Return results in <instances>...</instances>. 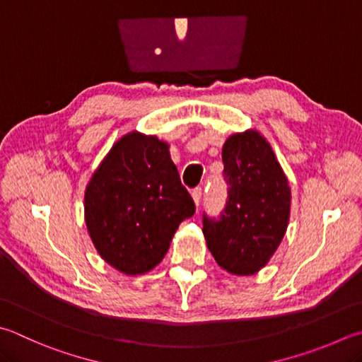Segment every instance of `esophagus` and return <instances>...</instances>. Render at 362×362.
<instances>
[{
    "label": "esophagus",
    "instance_id": "34e87169",
    "mask_svg": "<svg viewBox=\"0 0 362 362\" xmlns=\"http://www.w3.org/2000/svg\"><path fill=\"white\" fill-rule=\"evenodd\" d=\"M192 199H194V202L197 204V208H199L200 206V200H202V187H195L192 190Z\"/></svg>",
    "mask_w": 362,
    "mask_h": 362
}]
</instances>
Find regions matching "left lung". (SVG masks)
<instances>
[{
    "mask_svg": "<svg viewBox=\"0 0 362 362\" xmlns=\"http://www.w3.org/2000/svg\"><path fill=\"white\" fill-rule=\"evenodd\" d=\"M228 199L217 217L203 214V235L222 269L252 276L274 255L287 231L291 190L263 135H230L222 148Z\"/></svg>",
    "mask_w": 362,
    "mask_h": 362,
    "instance_id": "left-lung-1",
    "label": "left lung"
}]
</instances>
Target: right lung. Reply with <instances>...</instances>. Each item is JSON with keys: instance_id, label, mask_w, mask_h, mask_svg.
<instances>
[{"instance_id": "add662e5", "label": "right lung", "mask_w": 362, "mask_h": 362, "mask_svg": "<svg viewBox=\"0 0 362 362\" xmlns=\"http://www.w3.org/2000/svg\"><path fill=\"white\" fill-rule=\"evenodd\" d=\"M194 213L168 143L137 131L115 143L85 190V222L94 247L127 276L156 268L180 223Z\"/></svg>"}]
</instances>
